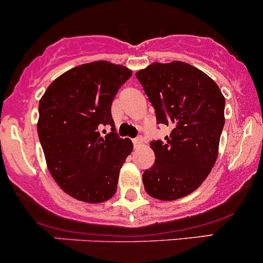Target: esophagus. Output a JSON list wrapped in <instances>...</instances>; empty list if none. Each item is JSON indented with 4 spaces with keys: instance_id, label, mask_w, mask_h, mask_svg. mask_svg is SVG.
<instances>
[{
    "instance_id": "esophagus-1",
    "label": "esophagus",
    "mask_w": 263,
    "mask_h": 263,
    "mask_svg": "<svg viewBox=\"0 0 263 263\" xmlns=\"http://www.w3.org/2000/svg\"><path fill=\"white\" fill-rule=\"evenodd\" d=\"M142 143H143V139H142V137H137V138H133L134 147H139Z\"/></svg>"
}]
</instances>
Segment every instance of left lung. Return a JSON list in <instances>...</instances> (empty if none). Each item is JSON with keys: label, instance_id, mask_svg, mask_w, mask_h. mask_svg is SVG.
<instances>
[{"label": "left lung", "instance_id": "8db88e82", "mask_svg": "<svg viewBox=\"0 0 263 263\" xmlns=\"http://www.w3.org/2000/svg\"><path fill=\"white\" fill-rule=\"evenodd\" d=\"M157 124L172 129L165 141H152L155 164L143 173L144 190L155 199H181L211 173L224 125V98L218 85L183 63H154L136 73Z\"/></svg>", "mask_w": 263, "mask_h": 263}]
</instances>
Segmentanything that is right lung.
<instances>
[{
  "mask_svg": "<svg viewBox=\"0 0 263 263\" xmlns=\"http://www.w3.org/2000/svg\"><path fill=\"white\" fill-rule=\"evenodd\" d=\"M130 77L120 64H82L52 81L40 101L37 132L47 167L74 199L102 202L116 194L133 144L116 133L111 106ZM103 126H111V133L102 136Z\"/></svg>",
  "mask_w": 263,
  "mask_h": 263,
  "instance_id": "right-lung-1",
  "label": "right lung"
}]
</instances>
